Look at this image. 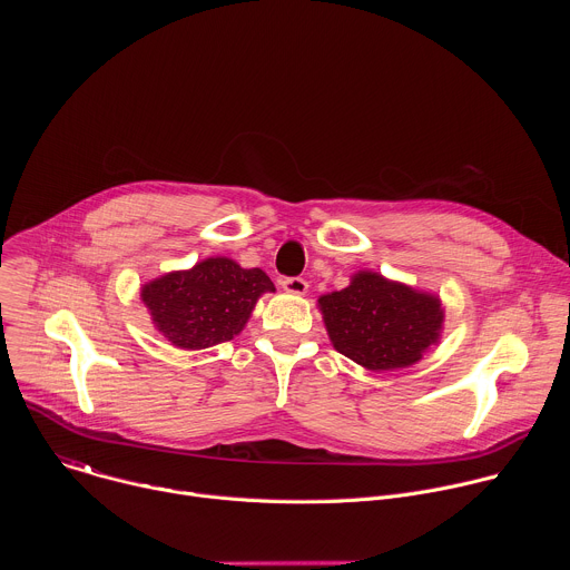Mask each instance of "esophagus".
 Here are the masks:
<instances>
[{"instance_id": "obj_1", "label": "esophagus", "mask_w": 570, "mask_h": 570, "mask_svg": "<svg viewBox=\"0 0 570 570\" xmlns=\"http://www.w3.org/2000/svg\"><path fill=\"white\" fill-rule=\"evenodd\" d=\"M282 288L293 295H304L308 288V282L304 277H286V279H282Z\"/></svg>"}]
</instances>
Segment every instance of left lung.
Wrapping results in <instances>:
<instances>
[{"mask_svg":"<svg viewBox=\"0 0 570 570\" xmlns=\"http://www.w3.org/2000/svg\"><path fill=\"white\" fill-rule=\"evenodd\" d=\"M334 347L358 365L383 372L409 367L438 341L440 299L376 273H358L343 291L317 299Z\"/></svg>","mask_w":570,"mask_h":570,"instance_id":"8db88e82","label":"left lung"}]
</instances>
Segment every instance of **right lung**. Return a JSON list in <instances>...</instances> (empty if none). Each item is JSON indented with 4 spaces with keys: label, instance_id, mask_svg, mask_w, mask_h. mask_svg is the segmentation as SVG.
<instances>
[{
    "label": "right lung",
    "instance_id": "1",
    "mask_svg": "<svg viewBox=\"0 0 570 570\" xmlns=\"http://www.w3.org/2000/svg\"><path fill=\"white\" fill-rule=\"evenodd\" d=\"M266 291L275 286L264 271H246L216 257L146 284L141 299L169 343L180 350H205L232 341L246 327Z\"/></svg>",
    "mask_w": 570,
    "mask_h": 570
}]
</instances>
